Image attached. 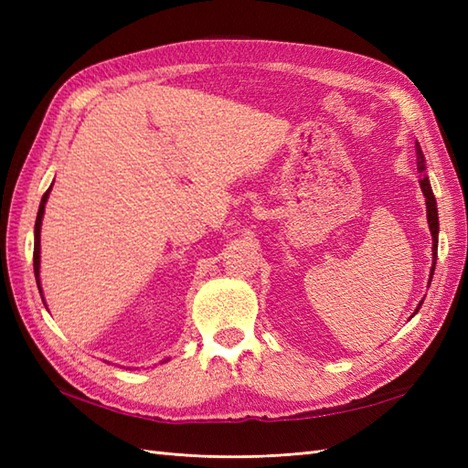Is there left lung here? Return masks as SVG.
I'll return each instance as SVG.
<instances>
[{"instance_id":"left-lung-1","label":"left lung","mask_w":468,"mask_h":468,"mask_svg":"<svg viewBox=\"0 0 468 468\" xmlns=\"http://www.w3.org/2000/svg\"><path fill=\"white\" fill-rule=\"evenodd\" d=\"M416 168H419V173H422L420 188H422V193L426 197V217H429V227H431V233H432V260L436 261V250H439V211H436V201H434L432 188H431V183H429V176L424 175V171H426L424 154H422V148H420L419 143H416ZM432 275H434V263H432L431 280H432ZM420 305H422V302L419 303V307H416V312L420 310Z\"/></svg>"}]
</instances>
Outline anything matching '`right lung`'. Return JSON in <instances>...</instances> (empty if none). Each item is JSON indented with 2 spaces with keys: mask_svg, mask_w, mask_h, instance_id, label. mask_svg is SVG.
I'll use <instances>...</instances> for the list:
<instances>
[{
  "mask_svg": "<svg viewBox=\"0 0 468 468\" xmlns=\"http://www.w3.org/2000/svg\"><path fill=\"white\" fill-rule=\"evenodd\" d=\"M52 188V186H49ZM49 188L44 193L42 197V203H39V208H37V217H36V227H34V273H36V282H37V287H39V229H42V218H44V207H46V201H48V195H49ZM39 293H42V287H39Z\"/></svg>",
  "mask_w": 468,
  "mask_h": 468,
  "instance_id": "right-lung-1",
  "label": "right lung"
}]
</instances>
